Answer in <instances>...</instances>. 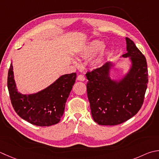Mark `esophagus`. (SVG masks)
<instances>
[{
    "label": "esophagus",
    "mask_w": 159,
    "mask_h": 159,
    "mask_svg": "<svg viewBox=\"0 0 159 159\" xmlns=\"http://www.w3.org/2000/svg\"><path fill=\"white\" fill-rule=\"evenodd\" d=\"M77 80H80V81H84V80H85V78L83 75V74H80V75L77 76Z\"/></svg>",
    "instance_id": "esophagus-1"
}]
</instances>
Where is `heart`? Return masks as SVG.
<instances>
[{
	"label": "heart",
	"mask_w": 159,
	"mask_h": 159,
	"mask_svg": "<svg viewBox=\"0 0 159 159\" xmlns=\"http://www.w3.org/2000/svg\"><path fill=\"white\" fill-rule=\"evenodd\" d=\"M106 54L107 50L103 47V43L99 40H93L90 41L79 52V55L83 58H89L95 55L90 61L92 66L94 68L100 67L103 64ZM74 63H76V61H74Z\"/></svg>",
	"instance_id": "obj_1"
}]
</instances>
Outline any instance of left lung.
Wrapping results in <instances>:
<instances>
[{
    "mask_svg": "<svg viewBox=\"0 0 159 159\" xmlns=\"http://www.w3.org/2000/svg\"><path fill=\"white\" fill-rule=\"evenodd\" d=\"M125 40L127 52L122 57L129 58L132 65L125 76L111 79V62L86 74L92 116L98 125L123 123L137 114L143 103L148 83L146 58L131 39Z\"/></svg>",
    "mask_w": 159,
    "mask_h": 159,
    "instance_id": "8db88e82",
    "label": "left lung"
}]
</instances>
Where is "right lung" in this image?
<instances>
[{
  "label": "right lung",
  "instance_id": "right-lung-1",
  "mask_svg": "<svg viewBox=\"0 0 159 159\" xmlns=\"http://www.w3.org/2000/svg\"><path fill=\"white\" fill-rule=\"evenodd\" d=\"M76 78V73L65 74L41 91L23 94L18 92L11 63L7 88L12 106L18 116L34 125L43 127L57 124L64 113L65 102Z\"/></svg>",
  "mask_w": 159,
  "mask_h": 159
}]
</instances>
